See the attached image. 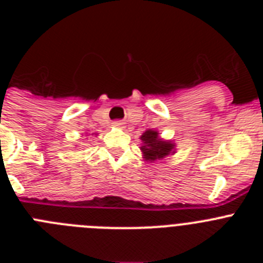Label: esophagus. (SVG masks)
<instances>
[{"label":"esophagus","instance_id":"esophagus-1","mask_svg":"<svg viewBox=\"0 0 263 263\" xmlns=\"http://www.w3.org/2000/svg\"><path fill=\"white\" fill-rule=\"evenodd\" d=\"M113 125H115L116 127H120V129H124L125 127V122H122V121H115Z\"/></svg>","mask_w":263,"mask_h":263}]
</instances>
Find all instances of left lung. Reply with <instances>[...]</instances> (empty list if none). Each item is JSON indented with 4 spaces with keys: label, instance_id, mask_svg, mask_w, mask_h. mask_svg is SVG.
Wrapping results in <instances>:
<instances>
[{
    "label": "left lung",
    "instance_id": "obj_1",
    "mask_svg": "<svg viewBox=\"0 0 263 263\" xmlns=\"http://www.w3.org/2000/svg\"><path fill=\"white\" fill-rule=\"evenodd\" d=\"M141 141L143 142L141 146V152H142L145 160H148V162L163 159L175 153L174 152L175 143L159 138V133L157 130H146L141 136Z\"/></svg>",
    "mask_w": 263,
    "mask_h": 263
}]
</instances>
